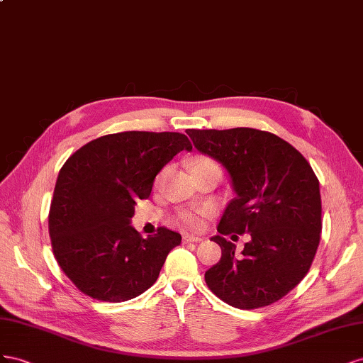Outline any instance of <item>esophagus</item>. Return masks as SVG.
<instances>
[{"label": "esophagus", "instance_id": "obj_1", "mask_svg": "<svg viewBox=\"0 0 363 363\" xmlns=\"http://www.w3.org/2000/svg\"><path fill=\"white\" fill-rule=\"evenodd\" d=\"M202 239L201 237H198V235H190V234H187V235H184L182 237V243H198V242H201Z\"/></svg>", "mask_w": 363, "mask_h": 363}]
</instances>
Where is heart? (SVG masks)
<instances>
[{
    "label": "heart",
    "instance_id": "obj_1",
    "mask_svg": "<svg viewBox=\"0 0 363 363\" xmlns=\"http://www.w3.org/2000/svg\"><path fill=\"white\" fill-rule=\"evenodd\" d=\"M208 165H216L211 160L199 157L193 161V169H199V167H208ZM179 220L184 226L190 228V230H198V228L202 225V213L201 211H190L185 210L179 214Z\"/></svg>",
    "mask_w": 363,
    "mask_h": 363
}]
</instances>
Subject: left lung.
Here are the masks:
<instances>
[{
	"label": "left lung",
	"instance_id": "obj_1",
	"mask_svg": "<svg viewBox=\"0 0 363 363\" xmlns=\"http://www.w3.org/2000/svg\"><path fill=\"white\" fill-rule=\"evenodd\" d=\"M194 147L219 161L235 198L211 240L219 263L205 272L210 291L235 308L264 307L286 296L307 275L320 240L319 181L307 160L271 132L234 128L187 129ZM250 232L242 256L228 233Z\"/></svg>",
	"mask_w": 363,
	"mask_h": 363
}]
</instances>
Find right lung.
Instances as JSON below:
<instances>
[{
	"mask_svg": "<svg viewBox=\"0 0 363 363\" xmlns=\"http://www.w3.org/2000/svg\"><path fill=\"white\" fill-rule=\"evenodd\" d=\"M191 150L179 132L129 130L92 140L60 169L50 205L48 231L62 271L80 292L121 303L158 279L181 234L158 228L143 239L130 219L147 199L165 164Z\"/></svg>",
	"mask_w": 363,
	"mask_h": 363,
	"instance_id": "add662e5",
	"label": "right lung"
}]
</instances>
